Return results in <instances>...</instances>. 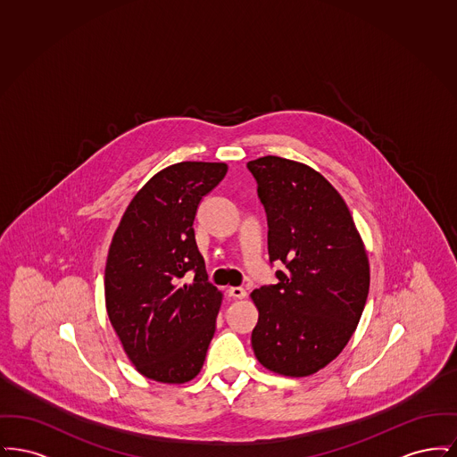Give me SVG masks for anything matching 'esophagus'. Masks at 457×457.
I'll use <instances>...</instances> for the list:
<instances>
[{
    "label": "esophagus",
    "mask_w": 457,
    "mask_h": 457,
    "mask_svg": "<svg viewBox=\"0 0 457 457\" xmlns=\"http://www.w3.org/2000/svg\"><path fill=\"white\" fill-rule=\"evenodd\" d=\"M228 293H229V296H233V298H237V300L246 298V291H245L243 287H229Z\"/></svg>",
    "instance_id": "1"
}]
</instances>
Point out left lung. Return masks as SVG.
I'll return each mask as SVG.
<instances>
[{
    "label": "left lung",
    "instance_id": "1",
    "mask_svg": "<svg viewBox=\"0 0 457 457\" xmlns=\"http://www.w3.org/2000/svg\"><path fill=\"white\" fill-rule=\"evenodd\" d=\"M267 214L270 262L279 283L250 296L259 310L252 348L284 377H308L348 345L370 289V263L348 205L303 162L265 155L250 161Z\"/></svg>",
    "mask_w": 457,
    "mask_h": 457
}]
</instances>
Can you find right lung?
I'll list each match as a JSON object with an SVG mask.
<instances>
[{"mask_svg": "<svg viewBox=\"0 0 457 457\" xmlns=\"http://www.w3.org/2000/svg\"><path fill=\"white\" fill-rule=\"evenodd\" d=\"M226 173V162L185 161L154 174L109 246V322L137 371L161 384L195 378L216 332L222 293L207 281L194 220ZM188 270L196 272L190 285L182 281Z\"/></svg>", "mask_w": 457, "mask_h": 457, "instance_id": "obj_1", "label": "right lung"}]
</instances>
